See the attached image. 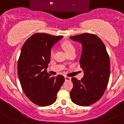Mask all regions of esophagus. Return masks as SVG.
<instances>
[{"label": "esophagus", "mask_w": 124, "mask_h": 124, "mask_svg": "<svg viewBox=\"0 0 124 124\" xmlns=\"http://www.w3.org/2000/svg\"><path fill=\"white\" fill-rule=\"evenodd\" d=\"M64 78H65V80H66V81H70V80H71V78H69V77L65 76L64 77Z\"/></svg>", "instance_id": "obj_1"}]
</instances>
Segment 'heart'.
Instances as JSON below:
<instances>
[{"mask_svg": "<svg viewBox=\"0 0 124 124\" xmlns=\"http://www.w3.org/2000/svg\"><path fill=\"white\" fill-rule=\"evenodd\" d=\"M62 46L67 54H69V53H73V52L75 53L76 51L75 46L69 41H64V42H62ZM54 50L53 49H51V51H50V56L53 57L54 56Z\"/></svg>", "mask_w": 124, "mask_h": 124, "instance_id": "obj_1", "label": "heart"}]
</instances>
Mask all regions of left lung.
Here are the masks:
<instances>
[{"instance_id":"obj_1","label":"left lung","mask_w":124,"mask_h":124,"mask_svg":"<svg viewBox=\"0 0 124 124\" xmlns=\"http://www.w3.org/2000/svg\"><path fill=\"white\" fill-rule=\"evenodd\" d=\"M70 38L82 44L80 64L84 71L80 80L71 78L73 87L70 97L75 104L87 106L99 101L106 90L110 74L109 57L97 35L84 33Z\"/></svg>"}]
</instances>
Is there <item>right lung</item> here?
Wrapping results in <instances>:
<instances>
[{"mask_svg": "<svg viewBox=\"0 0 124 124\" xmlns=\"http://www.w3.org/2000/svg\"><path fill=\"white\" fill-rule=\"evenodd\" d=\"M62 38L37 33L25 41L21 49L18 63L21 87L27 98L38 106L54 103L57 92L64 82L63 76L51 77L46 71L52 46Z\"/></svg>", "mask_w": 124, "mask_h": 124, "instance_id": "add662e5", "label": "right lung"}]
</instances>
